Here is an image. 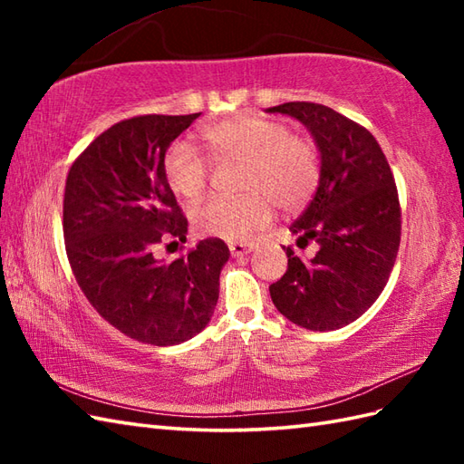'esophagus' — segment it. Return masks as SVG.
<instances>
[{
	"label": "esophagus",
	"instance_id": "34e87169",
	"mask_svg": "<svg viewBox=\"0 0 464 464\" xmlns=\"http://www.w3.org/2000/svg\"><path fill=\"white\" fill-rule=\"evenodd\" d=\"M251 249H253L251 243H243V241L229 243V251L233 257H243V255H247Z\"/></svg>",
	"mask_w": 464,
	"mask_h": 464
}]
</instances>
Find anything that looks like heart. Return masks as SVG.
Listing matches in <instances>:
<instances>
[{
	"instance_id": "heart-1",
	"label": "heart",
	"mask_w": 464,
	"mask_h": 464,
	"mask_svg": "<svg viewBox=\"0 0 464 464\" xmlns=\"http://www.w3.org/2000/svg\"><path fill=\"white\" fill-rule=\"evenodd\" d=\"M201 140L213 160H243V197H209L191 211L195 231L227 241L247 239L281 209H299L319 185L321 157L309 137L291 133L289 125L261 113L243 111L205 127ZM163 175L169 189L197 201L209 181V163L189 141H175L165 153Z\"/></svg>"
}]
</instances>
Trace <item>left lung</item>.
I'll return each instance as SVG.
<instances>
[{"instance_id":"obj_1","label":"left lung","mask_w":464,"mask_h":464,"mask_svg":"<svg viewBox=\"0 0 464 464\" xmlns=\"http://www.w3.org/2000/svg\"><path fill=\"white\" fill-rule=\"evenodd\" d=\"M299 120L317 141L321 177L313 201L289 229L317 253H287V271L269 287L291 323L333 331L359 319L389 281L401 243L395 177L369 130L327 105L289 102L269 107Z\"/></svg>"}]
</instances>
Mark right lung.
Instances as JSON below:
<instances>
[{"label":"right lung","instance_id":"add662e5","mask_svg":"<svg viewBox=\"0 0 464 464\" xmlns=\"http://www.w3.org/2000/svg\"><path fill=\"white\" fill-rule=\"evenodd\" d=\"M199 115L153 113L115 123L85 147L65 181L63 239L77 285L117 331L157 347L205 329L229 259L217 237L173 261L155 257L157 245L187 241L163 160Z\"/></svg>","mask_w":464,"mask_h":464}]
</instances>
